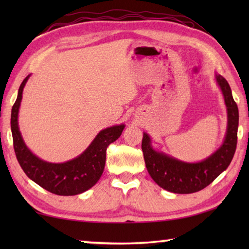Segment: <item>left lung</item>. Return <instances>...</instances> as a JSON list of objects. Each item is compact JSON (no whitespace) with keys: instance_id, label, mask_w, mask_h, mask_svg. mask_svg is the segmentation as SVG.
I'll list each match as a JSON object with an SVG mask.
<instances>
[{"instance_id":"1","label":"left lung","mask_w":249,"mask_h":249,"mask_svg":"<svg viewBox=\"0 0 249 249\" xmlns=\"http://www.w3.org/2000/svg\"><path fill=\"white\" fill-rule=\"evenodd\" d=\"M214 78L225 102L227 126L222 145L209 157L196 162H187L175 158L154 148L149 134L144 132L142 149L146 168L155 182L167 191L179 195L200 191L226 170L233 159L237 144L238 107L226 80L217 73L214 74Z\"/></svg>"}]
</instances>
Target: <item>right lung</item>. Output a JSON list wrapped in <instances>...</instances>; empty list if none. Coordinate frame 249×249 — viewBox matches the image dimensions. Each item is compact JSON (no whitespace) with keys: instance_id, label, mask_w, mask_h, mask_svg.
<instances>
[{"instance_id":"right-lung-1","label":"right lung","mask_w":249,"mask_h":249,"mask_svg":"<svg viewBox=\"0 0 249 249\" xmlns=\"http://www.w3.org/2000/svg\"><path fill=\"white\" fill-rule=\"evenodd\" d=\"M29 77L31 74L20 84L18 99L12 107L11 129L16 158L28 178L45 190L58 196H77L86 192L102 176L107 146L121 136L125 125H114L102 129L86 150L68 161L57 163L43 160L25 144L18 126L19 107Z\"/></svg>"}]
</instances>
